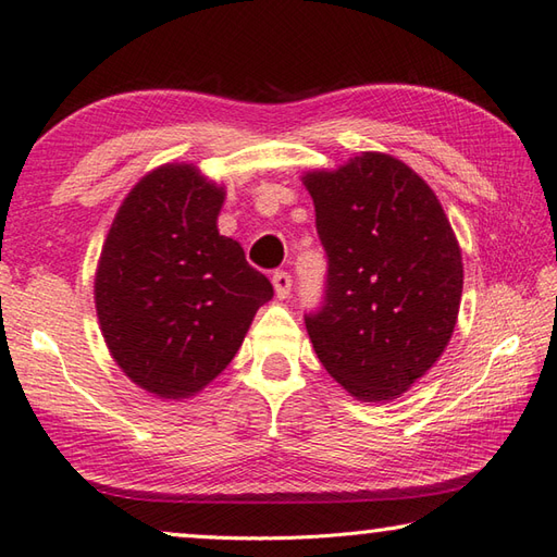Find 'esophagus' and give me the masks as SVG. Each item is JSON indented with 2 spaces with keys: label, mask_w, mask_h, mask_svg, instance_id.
Segmentation results:
<instances>
[{
  "label": "esophagus",
  "mask_w": 557,
  "mask_h": 557,
  "mask_svg": "<svg viewBox=\"0 0 557 557\" xmlns=\"http://www.w3.org/2000/svg\"><path fill=\"white\" fill-rule=\"evenodd\" d=\"M271 283H274L276 298L278 300H286L288 295H290V276L286 274V271H276L274 278H271Z\"/></svg>",
  "instance_id": "1"
}]
</instances>
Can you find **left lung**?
<instances>
[{"mask_svg":"<svg viewBox=\"0 0 557 557\" xmlns=\"http://www.w3.org/2000/svg\"><path fill=\"white\" fill-rule=\"evenodd\" d=\"M302 185L329 257L308 317L324 370L358 401L406 394L445 354L459 317L461 247L437 195L399 158L362 151Z\"/></svg>","mask_w":557,"mask_h":557,"instance_id":"left-lung-1","label":"left lung"}]
</instances>
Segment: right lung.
<instances>
[{
  "instance_id": "add662e5",
  "label": "right lung",
  "mask_w": 557,
  "mask_h": 557,
  "mask_svg": "<svg viewBox=\"0 0 557 557\" xmlns=\"http://www.w3.org/2000/svg\"><path fill=\"white\" fill-rule=\"evenodd\" d=\"M225 185L163 163L122 199L96 267L94 300L112 360L156 399L183 401L228 368L274 288L219 233Z\"/></svg>"
}]
</instances>
